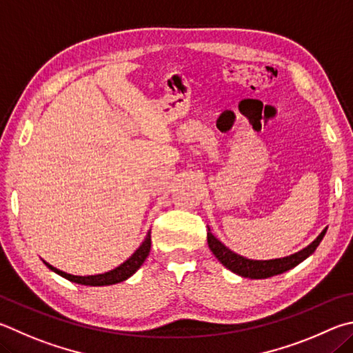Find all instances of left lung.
I'll return each instance as SVG.
<instances>
[{
	"label": "left lung",
	"mask_w": 353,
	"mask_h": 353,
	"mask_svg": "<svg viewBox=\"0 0 353 353\" xmlns=\"http://www.w3.org/2000/svg\"><path fill=\"white\" fill-rule=\"evenodd\" d=\"M325 232L327 228H324L321 234L313 241L310 245H307L305 248L301 250V252L285 256V258H279V259H268V261H254V259H247L241 254H236L232 250L227 248L223 243L216 239L211 232L208 230L207 233V241H208V247L217 259L221 261V264L223 267H227L228 270H232L233 273L239 274V276L243 278H250V279H265L274 276V274H281L290 268L296 267L299 262H303L304 259L309 258V256L315 252L316 247L319 245V242L323 241Z\"/></svg>",
	"instance_id": "left-lung-1"
}]
</instances>
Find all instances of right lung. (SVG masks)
<instances>
[{
    "label": "right lung",
    "mask_w": 353,
    "mask_h": 353,
    "mask_svg": "<svg viewBox=\"0 0 353 353\" xmlns=\"http://www.w3.org/2000/svg\"><path fill=\"white\" fill-rule=\"evenodd\" d=\"M150 250H151V232H148V234H146V238L142 242V245H140L136 252L131 254V258L126 259L123 264L115 267L114 270H110L106 273H100V274H91V276H75V274H69V273L59 270V268H55L50 264H48L46 261H43V262L48 265V268H50V270L55 272L57 274H60V276H63L65 279L70 281V283L81 284V285H91V287H101V285H112V284L123 283V281L132 276V274L139 270L140 265L143 264L145 259L148 258Z\"/></svg>",
    "instance_id": "add662e5"
}]
</instances>
